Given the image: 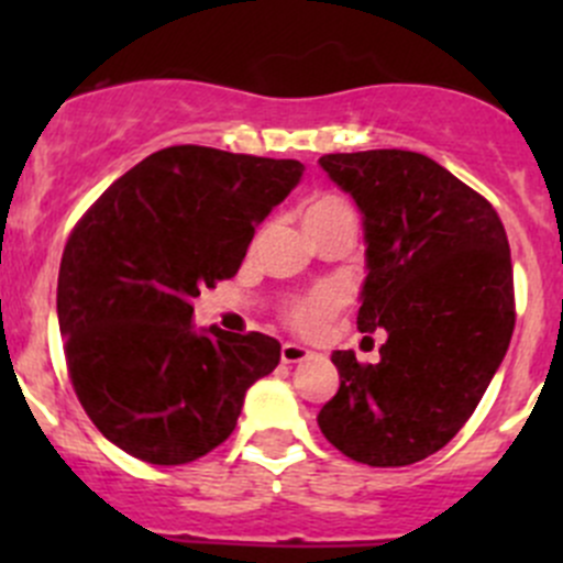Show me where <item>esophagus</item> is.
Segmentation results:
<instances>
[{"label":"esophagus","mask_w":563,"mask_h":563,"mask_svg":"<svg viewBox=\"0 0 563 563\" xmlns=\"http://www.w3.org/2000/svg\"><path fill=\"white\" fill-rule=\"evenodd\" d=\"M310 356H313V351L305 349V345H299V343H283V349H280V360L286 362V365H297V362L310 360Z\"/></svg>","instance_id":"1"}]
</instances>
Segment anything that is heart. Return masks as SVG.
Returning a JSON list of instances; mask_svg holds the SVG:
<instances>
[{
  "label": "heart",
  "instance_id": "1",
  "mask_svg": "<svg viewBox=\"0 0 563 563\" xmlns=\"http://www.w3.org/2000/svg\"><path fill=\"white\" fill-rule=\"evenodd\" d=\"M351 212L345 198L334 196V192H316L308 203H305V223H316V220L334 218V214ZM343 305V294L338 288H318L310 297L299 299L291 308V321L299 329H318L334 310Z\"/></svg>",
  "mask_w": 563,
  "mask_h": 563
}]
</instances>
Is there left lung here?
Wrapping results in <instances>:
<instances>
[{
    "mask_svg": "<svg viewBox=\"0 0 563 563\" xmlns=\"http://www.w3.org/2000/svg\"><path fill=\"white\" fill-rule=\"evenodd\" d=\"M318 166L362 214L367 277L356 327L387 329L378 365L334 351L340 387L318 428L356 463L411 465L455 439L507 354V231L479 192L419 152L323 155Z\"/></svg>",
    "mask_w": 563,
    "mask_h": 563,
    "instance_id": "8db88e82",
    "label": "left lung"
}]
</instances>
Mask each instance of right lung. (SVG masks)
Here are the masks:
<instances>
[{"instance_id":"right-lung-1","label":"right lung","mask_w":563,"mask_h":563,"mask_svg":"<svg viewBox=\"0 0 563 563\" xmlns=\"http://www.w3.org/2000/svg\"><path fill=\"white\" fill-rule=\"evenodd\" d=\"M302 172L299 161L168 146L119 176L76 225L56 316L73 389L119 450L179 465L234 433L280 343L198 329L192 299L236 275L255 225Z\"/></svg>"}]
</instances>
